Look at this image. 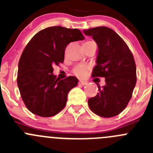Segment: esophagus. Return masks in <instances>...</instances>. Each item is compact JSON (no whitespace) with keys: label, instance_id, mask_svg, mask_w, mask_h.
I'll return each instance as SVG.
<instances>
[{"label":"esophagus","instance_id":"34e87169","mask_svg":"<svg viewBox=\"0 0 153 153\" xmlns=\"http://www.w3.org/2000/svg\"><path fill=\"white\" fill-rule=\"evenodd\" d=\"M78 84H81V85L84 86V85H87V81H80L79 82H78Z\"/></svg>","mask_w":153,"mask_h":153}]
</instances>
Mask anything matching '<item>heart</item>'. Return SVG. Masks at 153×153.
<instances>
[{
  "mask_svg": "<svg viewBox=\"0 0 153 153\" xmlns=\"http://www.w3.org/2000/svg\"><path fill=\"white\" fill-rule=\"evenodd\" d=\"M95 43L93 41H87V42H84V44H92ZM87 70H88V67L84 65H78V66H75L73 69V73L74 75H76L78 78H83V77L87 75Z\"/></svg>",
  "mask_w": 153,
  "mask_h": 153,
  "instance_id": "heart-1",
  "label": "heart"
}]
</instances>
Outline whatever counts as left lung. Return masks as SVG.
I'll use <instances>...</instances> for the list:
<instances>
[{
	"label": "left lung",
	"instance_id": "1",
	"mask_svg": "<svg viewBox=\"0 0 153 153\" xmlns=\"http://www.w3.org/2000/svg\"><path fill=\"white\" fill-rule=\"evenodd\" d=\"M99 48L92 77H104L105 84L98 85L99 92L88 99L90 110L102 117L120 114L128 105L135 87L136 65L134 57L123 39L112 29L96 27L84 30Z\"/></svg>",
	"mask_w": 153,
	"mask_h": 153
}]
</instances>
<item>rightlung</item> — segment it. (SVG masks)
<instances>
[{
	"instance_id": "obj_1",
	"label": "right lung",
	"mask_w": 153,
	"mask_h": 153,
	"mask_svg": "<svg viewBox=\"0 0 153 153\" xmlns=\"http://www.w3.org/2000/svg\"><path fill=\"white\" fill-rule=\"evenodd\" d=\"M84 39L79 30L54 26L40 30L28 42L19 62L17 84L31 113L49 117L66 106L68 93L78 80L74 76L60 80L53 74V66L63 63L68 44Z\"/></svg>"
}]
</instances>
